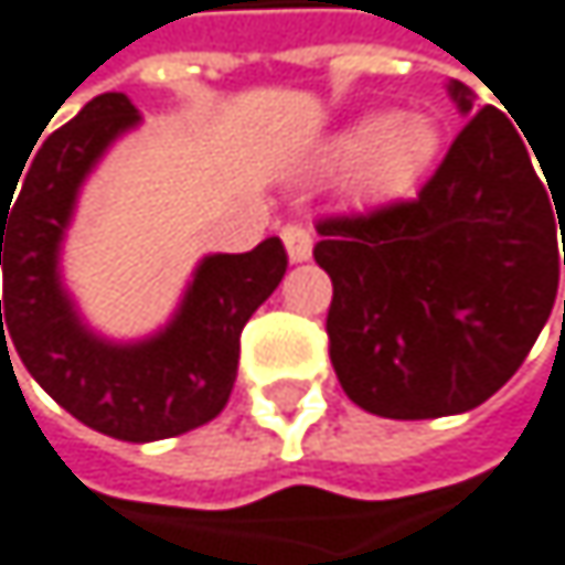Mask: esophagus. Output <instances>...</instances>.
<instances>
[{"label":"esophagus","mask_w":565,"mask_h":565,"mask_svg":"<svg viewBox=\"0 0 565 565\" xmlns=\"http://www.w3.org/2000/svg\"><path fill=\"white\" fill-rule=\"evenodd\" d=\"M280 241H285L291 260H308V257H311V231H308V227H301V224H285V227H280Z\"/></svg>","instance_id":"34e87169"}]
</instances>
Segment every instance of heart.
I'll use <instances>...</instances> for the list:
<instances>
[{
    "mask_svg": "<svg viewBox=\"0 0 565 565\" xmlns=\"http://www.w3.org/2000/svg\"><path fill=\"white\" fill-rule=\"evenodd\" d=\"M438 127L422 113H372L331 137L324 163L351 170V186L369 204L408 196L438 157Z\"/></svg>",
    "mask_w": 565,
    "mask_h": 565,
    "instance_id": "obj_1",
    "label": "heart"
}]
</instances>
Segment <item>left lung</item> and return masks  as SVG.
<instances>
[{
    "instance_id": "obj_1",
    "label": "left lung",
    "mask_w": 565,
    "mask_h": 565,
    "mask_svg": "<svg viewBox=\"0 0 565 565\" xmlns=\"http://www.w3.org/2000/svg\"><path fill=\"white\" fill-rule=\"evenodd\" d=\"M449 93L469 124L418 196L318 221L331 365L344 395L382 418L459 415L492 398L559 288L565 183H543L502 109L472 113L462 83Z\"/></svg>"
}]
</instances>
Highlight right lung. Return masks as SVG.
<instances>
[{
	"label": "right lung",
	"instance_id": "right-lung-1",
	"mask_svg": "<svg viewBox=\"0 0 565 565\" xmlns=\"http://www.w3.org/2000/svg\"><path fill=\"white\" fill-rule=\"evenodd\" d=\"M137 119L124 93L89 99L35 150L12 211L0 204V354L15 348L25 372L83 425L119 441H157L221 415L241 331L280 285L288 254L267 237L247 254L204 257L177 318L150 341L109 344L86 331L60 285V241L83 177Z\"/></svg>",
	"mask_w": 565,
	"mask_h": 565
}]
</instances>
